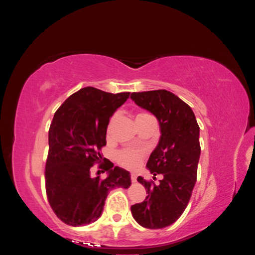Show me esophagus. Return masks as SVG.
Wrapping results in <instances>:
<instances>
[{
    "label": "esophagus",
    "instance_id": "34e87169",
    "mask_svg": "<svg viewBox=\"0 0 255 255\" xmlns=\"http://www.w3.org/2000/svg\"><path fill=\"white\" fill-rule=\"evenodd\" d=\"M130 181H132V182H136V181H137V175L134 174V173L130 174Z\"/></svg>",
    "mask_w": 255,
    "mask_h": 255
}]
</instances>
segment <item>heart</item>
<instances>
[{
  "mask_svg": "<svg viewBox=\"0 0 255 255\" xmlns=\"http://www.w3.org/2000/svg\"><path fill=\"white\" fill-rule=\"evenodd\" d=\"M151 117L149 114L140 113L136 116V122L140 121L144 118ZM118 120V115H113L109 123L106 126V136L110 138L113 132V128L115 127V123ZM144 156V150L139 148H123L118 150L115 154V159L117 161V164L123 168L128 169V170H136L137 168H139L141 160Z\"/></svg>",
  "mask_w": 255,
  "mask_h": 255,
  "instance_id": "1",
  "label": "heart"
}]
</instances>
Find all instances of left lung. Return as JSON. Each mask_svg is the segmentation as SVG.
Masks as SVG:
<instances>
[{"label": "left lung", "mask_w": 255, "mask_h": 255, "mask_svg": "<svg viewBox=\"0 0 255 255\" xmlns=\"http://www.w3.org/2000/svg\"><path fill=\"white\" fill-rule=\"evenodd\" d=\"M130 99L159 121L161 136L146 167L154 180L157 174L163 175L158 185L137 177L148 196L130 206V211L143 228L163 229L181 217L190 200L201 153L200 128L190 106L170 91L133 92Z\"/></svg>", "instance_id": "left-lung-1"}]
</instances>
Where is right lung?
I'll use <instances>...</instances> for the list:
<instances>
[{"label": "right lung", "mask_w": 255, "mask_h": 255, "mask_svg": "<svg viewBox=\"0 0 255 255\" xmlns=\"http://www.w3.org/2000/svg\"><path fill=\"white\" fill-rule=\"evenodd\" d=\"M128 97L129 92L114 95L84 87L54 114L49 128L45 192L53 212L66 225L79 227L95 222L103 212L109 191L130 185L129 173L114 167L101 153L111 116ZM97 163L101 172H109L105 179L90 175Z\"/></svg>", "instance_id": "1"}]
</instances>
